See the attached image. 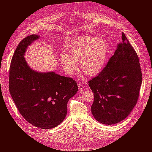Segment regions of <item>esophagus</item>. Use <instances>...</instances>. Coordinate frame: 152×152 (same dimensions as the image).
Listing matches in <instances>:
<instances>
[{
	"label": "esophagus",
	"mask_w": 152,
	"mask_h": 152,
	"mask_svg": "<svg viewBox=\"0 0 152 152\" xmlns=\"http://www.w3.org/2000/svg\"><path fill=\"white\" fill-rule=\"evenodd\" d=\"M77 86L79 91H83L84 90V86L82 83H79L77 84Z\"/></svg>",
	"instance_id": "34e87169"
}]
</instances>
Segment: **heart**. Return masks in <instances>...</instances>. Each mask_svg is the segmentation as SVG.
I'll return each instance as SVG.
<instances>
[{
	"instance_id": "b5f03b06",
	"label": "heart",
	"mask_w": 152,
	"mask_h": 152,
	"mask_svg": "<svg viewBox=\"0 0 152 152\" xmlns=\"http://www.w3.org/2000/svg\"><path fill=\"white\" fill-rule=\"evenodd\" d=\"M108 51V45L103 39L83 36L75 39L68 47V54L61 55L60 61L69 75L77 69V63L80 62L81 69L86 75L94 76L104 66Z\"/></svg>"
}]
</instances>
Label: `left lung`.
Masks as SVG:
<instances>
[{
    "instance_id": "8db88e82",
    "label": "left lung",
    "mask_w": 152,
    "mask_h": 152,
    "mask_svg": "<svg viewBox=\"0 0 152 152\" xmlns=\"http://www.w3.org/2000/svg\"><path fill=\"white\" fill-rule=\"evenodd\" d=\"M138 55L122 33V42L105 67L89 83L94 92L92 113L97 121L111 125L128 116L138 100L142 84Z\"/></svg>"
}]
</instances>
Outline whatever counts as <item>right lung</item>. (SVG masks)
I'll list each match as a JSON object with an SVG mask.
<instances>
[{"mask_svg":"<svg viewBox=\"0 0 152 152\" xmlns=\"http://www.w3.org/2000/svg\"><path fill=\"white\" fill-rule=\"evenodd\" d=\"M40 37L24 38L15 50L9 71V91L19 112L32 125L50 129L59 125L67 113L68 100L77 92L71 77L54 72L32 69L24 58L28 45Z\"/></svg>","mask_w":152,"mask_h":152,"instance_id":"1","label":"right lung"}]
</instances>
